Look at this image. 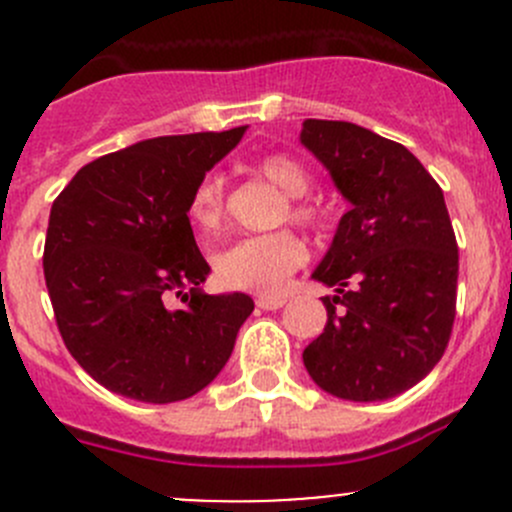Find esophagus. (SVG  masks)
<instances>
[{
    "mask_svg": "<svg viewBox=\"0 0 512 512\" xmlns=\"http://www.w3.org/2000/svg\"><path fill=\"white\" fill-rule=\"evenodd\" d=\"M287 304L285 294H277V297H260L257 299V307L260 309H280Z\"/></svg>",
    "mask_w": 512,
    "mask_h": 512,
    "instance_id": "34e87169",
    "label": "esophagus"
}]
</instances>
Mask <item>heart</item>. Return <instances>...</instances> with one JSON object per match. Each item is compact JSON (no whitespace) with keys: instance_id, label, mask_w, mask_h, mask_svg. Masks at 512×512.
Listing matches in <instances>:
<instances>
[{"instance_id":"1","label":"heart","mask_w":512,"mask_h":512,"mask_svg":"<svg viewBox=\"0 0 512 512\" xmlns=\"http://www.w3.org/2000/svg\"><path fill=\"white\" fill-rule=\"evenodd\" d=\"M252 173L260 175L280 193H285L282 220L302 227H319L324 223V208L307 198L312 175L297 158L285 153H270L252 163ZM188 215L193 225L205 235L220 230L225 218V185L218 175H203L188 200ZM307 260V247L292 230L270 235L242 237L225 247L215 260L220 282L232 289L255 294H277L287 285V277Z\"/></svg>"}]
</instances>
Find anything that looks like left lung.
Returning <instances> with one entry per match:
<instances>
[{
    "mask_svg": "<svg viewBox=\"0 0 512 512\" xmlns=\"http://www.w3.org/2000/svg\"><path fill=\"white\" fill-rule=\"evenodd\" d=\"M302 143L352 210L314 280L324 332L302 359L314 384L349 401H381L438 364L456 319L458 242L443 190L409 148L349 121L307 118Z\"/></svg>",
    "mask_w": 512,
    "mask_h": 512,
    "instance_id": "obj_1",
    "label": "left lung"
}]
</instances>
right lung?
I'll list each match as a JSON object with an SVG mask.
<instances>
[{
  "mask_svg": "<svg viewBox=\"0 0 512 512\" xmlns=\"http://www.w3.org/2000/svg\"><path fill=\"white\" fill-rule=\"evenodd\" d=\"M245 126L141 141L86 163L51 205L44 280L81 369L148 404L198 394L230 359L247 294H203L188 200ZM180 296L183 308H170Z\"/></svg>",
  "mask_w": 512,
  "mask_h": 512,
  "instance_id": "1",
  "label": "right lung"
}]
</instances>
